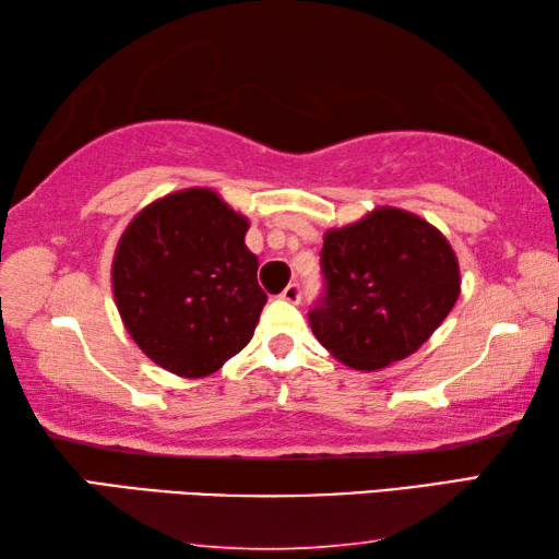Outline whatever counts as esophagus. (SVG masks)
I'll return each mask as SVG.
<instances>
[{
	"label": "esophagus",
	"instance_id": "obj_1",
	"mask_svg": "<svg viewBox=\"0 0 559 559\" xmlns=\"http://www.w3.org/2000/svg\"><path fill=\"white\" fill-rule=\"evenodd\" d=\"M281 298L286 300V302H300V298H302V288H300V283H288V286L283 288Z\"/></svg>",
	"mask_w": 559,
	"mask_h": 559
}]
</instances>
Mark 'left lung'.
Masks as SVG:
<instances>
[{"instance_id":"8db88e82","label":"left lung","mask_w":559,"mask_h":559,"mask_svg":"<svg viewBox=\"0 0 559 559\" xmlns=\"http://www.w3.org/2000/svg\"><path fill=\"white\" fill-rule=\"evenodd\" d=\"M320 271L325 290L310 308V328L355 370H382L416 353L461 290L456 253L443 234L392 206L330 229Z\"/></svg>"}]
</instances>
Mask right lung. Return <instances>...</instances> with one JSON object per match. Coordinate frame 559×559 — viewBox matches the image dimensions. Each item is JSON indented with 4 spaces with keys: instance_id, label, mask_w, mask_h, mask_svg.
<instances>
[{
    "instance_id": "1",
    "label": "right lung",
    "mask_w": 559,
    "mask_h": 559,
    "mask_svg": "<svg viewBox=\"0 0 559 559\" xmlns=\"http://www.w3.org/2000/svg\"><path fill=\"white\" fill-rule=\"evenodd\" d=\"M246 216L192 187L145 206L112 259V293L130 337L165 370L206 377L249 345L266 306Z\"/></svg>"
}]
</instances>
